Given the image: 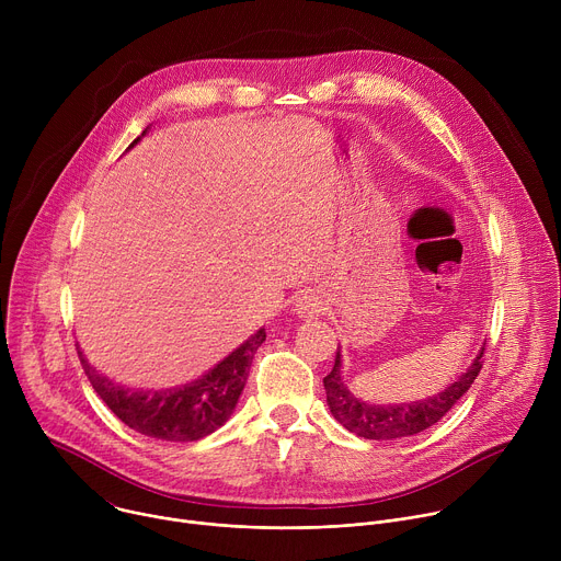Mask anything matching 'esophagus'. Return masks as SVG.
Here are the masks:
<instances>
[{"label":"esophagus","mask_w":561,"mask_h":561,"mask_svg":"<svg viewBox=\"0 0 561 561\" xmlns=\"http://www.w3.org/2000/svg\"><path fill=\"white\" fill-rule=\"evenodd\" d=\"M324 310V299L319 297L317 293H304L297 297L295 301V312L299 317H314Z\"/></svg>","instance_id":"obj_1"}]
</instances>
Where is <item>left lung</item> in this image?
<instances>
[{
    "instance_id": "8db88e82",
    "label": "left lung",
    "mask_w": 561,
    "mask_h": 561,
    "mask_svg": "<svg viewBox=\"0 0 561 561\" xmlns=\"http://www.w3.org/2000/svg\"><path fill=\"white\" fill-rule=\"evenodd\" d=\"M342 357L340 351L335 355L333 370L324 377L327 388V402L335 420L348 428L351 433L364 437V439H399L417 435L433 424H437L455 404L457 399L470 388V383L477 379L479 370L484 366V348L477 355L472 366L444 392L424 399V402L413 404H399V407H373L359 402L353 397L340 375Z\"/></svg>"
}]
</instances>
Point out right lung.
Returning a JSON list of instances; mask_svg holds the SVG:
<instances>
[{
    "instance_id": "obj_1",
    "label": "right lung",
    "mask_w": 561,
    "mask_h": 561,
    "mask_svg": "<svg viewBox=\"0 0 561 561\" xmlns=\"http://www.w3.org/2000/svg\"><path fill=\"white\" fill-rule=\"evenodd\" d=\"M264 340L266 331L262 329L202 379L171 390H130L100 375L82 353L79 359L102 402L128 428L162 442H197L215 433L230 417L244 390L253 355Z\"/></svg>"
}]
</instances>
